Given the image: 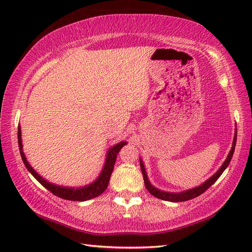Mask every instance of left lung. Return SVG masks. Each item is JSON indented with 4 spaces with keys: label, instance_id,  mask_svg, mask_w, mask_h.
Segmentation results:
<instances>
[{
    "label": "left lung",
    "instance_id": "8db88e82",
    "mask_svg": "<svg viewBox=\"0 0 252 252\" xmlns=\"http://www.w3.org/2000/svg\"><path fill=\"white\" fill-rule=\"evenodd\" d=\"M236 140H237V131L235 130V136H234V140H233V145H232L231 151H229L227 157L225 159V161L223 162V164L221 165L220 169H219L217 172L211 176V178H209L206 182H203V183L200 184L199 186L194 187V189H187V190L180 191V192L164 191V190L158 189L155 186H153L151 182H149V180H148V176H147L146 170H145V165H144L142 159L140 158L141 170H142V173H143V178H144V183H145V187H146L147 190L151 192L153 196L159 198V199L167 200V201L180 202V201H186V200L192 199V198H195V197H198L199 195H201L203 191H206L213 183H215V182L219 178H220L221 174L224 172V170L227 168V165L229 164V162H231V159L233 157V154H234V151H235V145H236Z\"/></svg>",
    "mask_w": 252,
    "mask_h": 252
}]
</instances>
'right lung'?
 Returning a JSON list of instances; mask_svg holds the SVG:
<instances>
[{"label": "right lung", "instance_id": "1", "mask_svg": "<svg viewBox=\"0 0 252 252\" xmlns=\"http://www.w3.org/2000/svg\"><path fill=\"white\" fill-rule=\"evenodd\" d=\"M126 145V141H122L120 143L116 144L112 147L108 149V152L106 154V159H105V163L103 170L99 173L92 183L89 185H85L82 187H78V189H74V187H68V186H62V185H56L53 184L51 182L46 181L45 179L42 178V176L36 172V171L31 167L30 163L27 161V158L25 156V153L23 151V142H21V127L18 126V146H19V151H20V156L21 159L26 165V168L28 169L29 172L34 176V179L40 182V184L43 185L46 189H49L52 194H54L57 197H61L63 199H67V200H73V201H85L89 199H92V198H95L99 196L100 194H103L105 189L108 186L109 180H110V175L112 173V170H114V165L116 162V158H117V154L120 152V149Z\"/></svg>", "mask_w": 252, "mask_h": 252}]
</instances>
